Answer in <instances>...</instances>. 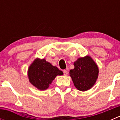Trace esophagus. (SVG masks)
I'll return each mask as SVG.
<instances>
[{
    "label": "esophagus",
    "mask_w": 120,
    "mask_h": 120,
    "mask_svg": "<svg viewBox=\"0 0 120 120\" xmlns=\"http://www.w3.org/2000/svg\"><path fill=\"white\" fill-rule=\"evenodd\" d=\"M63 73H64V75H67V74H68V71H67V70H64L63 71Z\"/></svg>",
    "instance_id": "1"
}]
</instances>
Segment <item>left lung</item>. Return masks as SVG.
Wrapping results in <instances>:
<instances>
[{
    "label": "left lung",
    "instance_id": "1",
    "mask_svg": "<svg viewBox=\"0 0 120 120\" xmlns=\"http://www.w3.org/2000/svg\"><path fill=\"white\" fill-rule=\"evenodd\" d=\"M74 68L70 71V75L77 89L85 91L90 89L96 81L99 69L90 57L79 58L74 63Z\"/></svg>",
    "mask_w": 120,
    "mask_h": 120
}]
</instances>
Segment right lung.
I'll return each mask as SVG.
<instances>
[{"label": "right lung", "instance_id": "obj_1", "mask_svg": "<svg viewBox=\"0 0 120 120\" xmlns=\"http://www.w3.org/2000/svg\"><path fill=\"white\" fill-rule=\"evenodd\" d=\"M57 67L53 66L45 59H37L28 71L30 82L40 90H45L57 75H63Z\"/></svg>", "mask_w": 120, "mask_h": 120}]
</instances>
